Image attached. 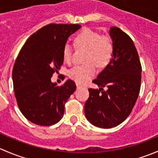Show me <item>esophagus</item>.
Wrapping results in <instances>:
<instances>
[{
    "label": "esophagus",
    "mask_w": 158,
    "mask_h": 158,
    "mask_svg": "<svg viewBox=\"0 0 158 158\" xmlns=\"http://www.w3.org/2000/svg\"><path fill=\"white\" fill-rule=\"evenodd\" d=\"M80 88H82V85H78L77 84V89H79Z\"/></svg>",
    "instance_id": "obj_1"
}]
</instances>
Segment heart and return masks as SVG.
<instances>
[{"label": "heart", "instance_id": "heart-1", "mask_svg": "<svg viewBox=\"0 0 158 158\" xmlns=\"http://www.w3.org/2000/svg\"><path fill=\"white\" fill-rule=\"evenodd\" d=\"M77 49L86 50L84 62L85 64L76 66L69 72V77L78 84H83L96 74V66H106L109 63L114 54V44L109 36H102L90 28H85L78 33L74 39ZM63 59L65 63L73 61V48L65 44L63 49Z\"/></svg>", "mask_w": 158, "mask_h": 158}]
</instances>
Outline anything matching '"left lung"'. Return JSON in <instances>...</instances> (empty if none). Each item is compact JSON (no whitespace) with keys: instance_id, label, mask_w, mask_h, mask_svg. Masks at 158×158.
Here are the masks:
<instances>
[{"instance_id":"left-lung-1","label":"left lung","mask_w":158,"mask_h":158,"mask_svg":"<svg viewBox=\"0 0 158 158\" xmlns=\"http://www.w3.org/2000/svg\"><path fill=\"white\" fill-rule=\"evenodd\" d=\"M110 36L114 44L113 57L92 81L100 89H89L84 109L89 122L102 128H114L128 118L138 99L141 82V64L131 38L116 27L111 28ZM106 86L107 90L103 89Z\"/></svg>"}]
</instances>
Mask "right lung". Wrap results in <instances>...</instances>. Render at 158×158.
Wrapping results in <instances>:
<instances>
[{"label":"right lung","instance_id":"obj_1","mask_svg":"<svg viewBox=\"0 0 158 158\" xmlns=\"http://www.w3.org/2000/svg\"><path fill=\"white\" fill-rule=\"evenodd\" d=\"M80 27L76 23H49L33 33L19 52L12 72L14 95L23 116L36 125L50 126L60 122L76 90L71 79L56 85L51 77L63 65L67 39Z\"/></svg>","mask_w":158,"mask_h":158}]
</instances>
